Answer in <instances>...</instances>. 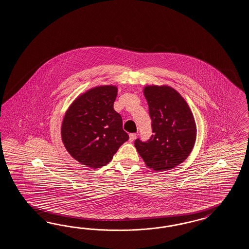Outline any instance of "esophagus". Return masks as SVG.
<instances>
[{
  "label": "esophagus",
  "instance_id": "34e87169",
  "mask_svg": "<svg viewBox=\"0 0 249 249\" xmlns=\"http://www.w3.org/2000/svg\"><path fill=\"white\" fill-rule=\"evenodd\" d=\"M136 137H137V134H136V133H131V134H129V142H133V141L135 140Z\"/></svg>",
  "mask_w": 249,
  "mask_h": 249
}]
</instances>
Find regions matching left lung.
<instances>
[{"label":"left lung","instance_id":"left-lung-1","mask_svg":"<svg viewBox=\"0 0 249 249\" xmlns=\"http://www.w3.org/2000/svg\"><path fill=\"white\" fill-rule=\"evenodd\" d=\"M152 135L147 142L135 141V147L147 167L167 171L184 161L196 140L194 115L184 98L169 86H146Z\"/></svg>","mask_w":249,"mask_h":249}]
</instances>
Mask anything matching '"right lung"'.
<instances>
[{
	"label": "right lung",
	"instance_id": "1",
	"mask_svg": "<svg viewBox=\"0 0 249 249\" xmlns=\"http://www.w3.org/2000/svg\"><path fill=\"white\" fill-rule=\"evenodd\" d=\"M115 86H99L76 98L65 114L61 127L62 142L68 153L90 168L107 164L128 135L113 105Z\"/></svg>",
	"mask_w": 249,
	"mask_h": 249
}]
</instances>
